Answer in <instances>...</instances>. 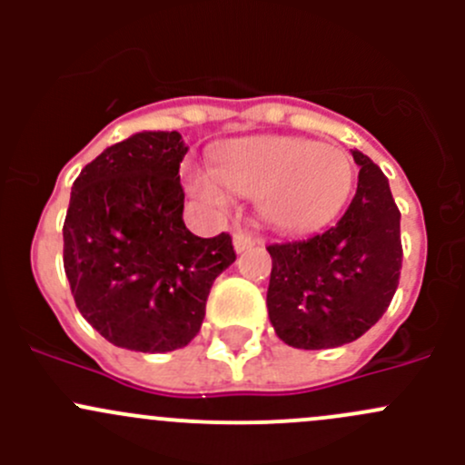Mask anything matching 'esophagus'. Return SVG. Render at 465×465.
<instances>
[{
    "mask_svg": "<svg viewBox=\"0 0 465 465\" xmlns=\"http://www.w3.org/2000/svg\"><path fill=\"white\" fill-rule=\"evenodd\" d=\"M256 242H259V238L250 236V233H245V232L233 233V250H236V252L250 250V247H254Z\"/></svg>",
    "mask_w": 465,
    "mask_h": 465,
    "instance_id": "obj_1",
    "label": "esophagus"
}]
</instances>
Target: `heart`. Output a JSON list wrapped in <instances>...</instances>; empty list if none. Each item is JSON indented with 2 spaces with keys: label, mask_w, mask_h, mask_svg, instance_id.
<instances>
[{
  "label": "heart",
  "mask_w": 465,
  "mask_h": 465,
  "mask_svg": "<svg viewBox=\"0 0 465 465\" xmlns=\"http://www.w3.org/2000/svg\"><path fill=\"white\" fill-rule=\"evenodd\" d=\"M215 175L193 171L189 189L206 204H229L223 183L259 198L262 220L283 233H308L331 223L353 189V162L340 145L299 137H250L223 145Z\"/></svg>",
  "instance_id": "1"
}]
</instances>
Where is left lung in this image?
Wrapping results in <instances>:
<instances>
[{
  "label": "left lung",
  "mask_w": 465,
  "mask_h": 465,
  "mask_svg": "<svg viewBox=\"0 0 465 465\" xmlns=\"http://www.w3.org/2000/svg\"><path fill=\"white\" fill-rule=\"evenodd\" d=\"M358 191L335 227L267 247V312L294 349H335L362 337L391 303L401 279V211L389 180L353 150Z\"/></svg>",
  "instance_id": "1"
}]
</instances>
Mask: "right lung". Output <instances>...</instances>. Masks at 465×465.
Wrapping results in <instances>:
<instances>
[{
  "label": "right lung",
  "instance_id": "add662e5",
  "mask_svg": "<svg viewBox=\"0 0 465 465\" xmlns=\"http://www.w3.org/2000/svg\"><path fill=\"white\" fill-rule=\"evenodd\" d=\"M180 133H137L76 177L63 262L81 315L107 341L142 353L200 332L215 276L236 261L232 236L200 238L182 220Z\"/></svg>",
  "mask_w": 465,
  "mask_h": 465
}]
</instances>
